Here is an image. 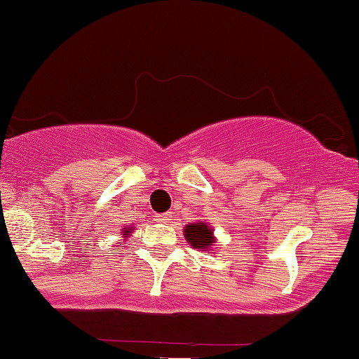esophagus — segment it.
Masks as SVG:
<instances>
[{"mask_svg":"<svg viewBox=\"0 0 359 359\" xmlns=\"http://www.w3.org/2000/svg\"><path fill=\"white\" fill-rule=\"evenodd\" d=\"M156 221H158V222H167L168 221V217H170V214H156Z\"/></svg>","mask_w":359,"mask_h":359,"instance_id":"obj_1","label":"esophagus"}]
</instances>
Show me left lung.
<instances>
[{
	"instance_id": "left-lung-1",
	"label": "left lung",
	"mask_w": 359,
	"mask_h": 359,
	"mask_svg": "<svg viewBox=\"0 0 359 359\" xmlns=\"http://www.w3.org/2000/svg\"><path fill=\"white\" fill-rule=\"evenodd\" d=\"M185 240L192 248L197 250H209L214 243L212 229L205 222H191L184 229Z\"/></svg>"
}]
</instances>
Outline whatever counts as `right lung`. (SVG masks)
Listing matches in <instances>:
<instances>
[{
  "mask_svg": "<svg viewBox=\"0 0 359 359\" xmlns=\"http://www.w3.org/2000/svg\"><path fill=\"white\" fill-rule=\"evenodd\" d=\"M131 228H133V226H131ZM131 228H123V238H128L130 236V233H131Z\"/></svg>",
  "mask_w": 359,
  "mask_h": 359,
  "instance_id": "add662e5",
  "label": "right lung"
}]
</instances>
